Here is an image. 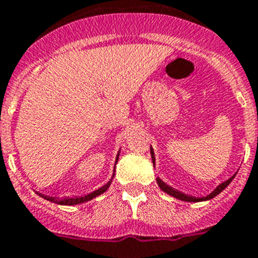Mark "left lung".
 <instances>
[{
  "instance_id": "obj_1",
  "label": "left lung",
  "mask_w": 258,
  "mask_h": 258,
  "mask_svg": "<svg viewBox=\"0 0 258 258\" xmlns=\"http://www.w3.org/2000/svg\"><path fill=\"white\" fill-rule=\"evenodd\" d=\"M150 154H152V159H153V165L155 166V155H154V150H153V148H150ZM236 176V174H233V175L229 178V179H227L225 182L220 183L216 188H215L214 191L211 194H208V195H206V197H202V198H197V197H191V195H187V194L182 192V191H178L175 190V188H172L171 186H169V184H166L165 182H163L159 176H157V183H158L159 188L163 191V192L169 194V195H171V197L176 198V199H179V201H183V202H194V203H197V202H204V201H210V199H212V198H215L216 195H219V194L221 192V191L224 190L225 187L228 186L229 183L233 180V178Z\"/></svg>"
}]
</instances>
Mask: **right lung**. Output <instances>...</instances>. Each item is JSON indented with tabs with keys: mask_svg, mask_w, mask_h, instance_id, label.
I'll list each match as a JSON object with an SVG mask.
<instances>
[{
	"mask_svg": "<svg viewBox=\"0 0 258 258\" xmlns=\"http://www.w3.org/2000/svg\"><path fill=\"white\" fill-rule=\"evenodd\" d=\"M118 155H120V152L117 153L116 162H114V169H116V163H117V161H118ZM113 176H114V170H113V175H112V178L109 179V182L105 183L103 187H100V188H97V190L87 194V195H84V197H67V198H63V199H60V198L47 197V195H43V194H40V192H37V194L39 195V197L44 198L46 201L52 202V203L61 204V206H75V204H82V203H86V202H88V201H92L93 198L99 197V195H101V194L105 192V191L109 188L110 183H112V179H113Z\"/></svg>",
	"mask_w": 258,
	"mask_h": 258,
	"instance_id": "obj_1",
	"label": "right lung"
}]
</instances>
